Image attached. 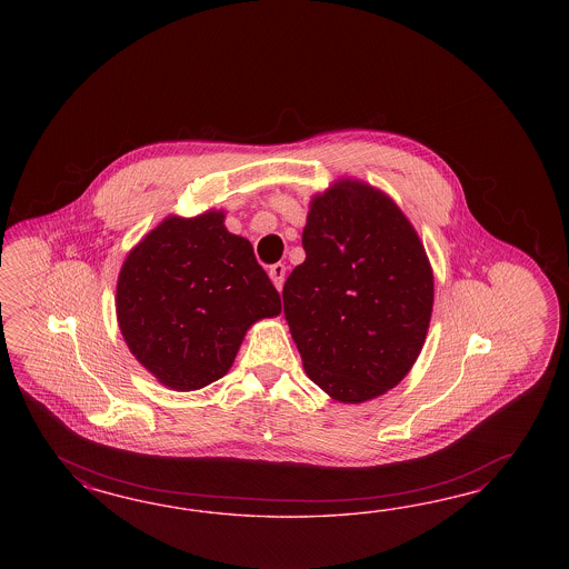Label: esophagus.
Returning a JSON list of instances; mask_svg holds the SVG:
<instances>
[{
	"instance_id": "34e87169",
	"label": "esophagus",
	"mask_w": 569,
	"mask_h": 569,
	"mask_svg": "<svg viewBox=\"0 0 569 569\" xmlns=\"http://www.w3.org/2000/svg\"><path fill=\"white\" fill-rule=\"evenodd\" d=\"M269 277H271V281H273V286H276L277 290L281 292L283 281H286V264H281V262L273 264V267L269 269Z\"/></svg>"
}]
</instances>
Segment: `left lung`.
<instances>
[{
    "label": "left lung",
    "instance_id": "obj_1",
    "mask_svg": "<svg viewBox=\"0 0 569 569\" xmlns=\"http://www.w3.org/2000/svg\"><path fill=\"white\" fill-rule=\"evenodd\" d=\"M302 248L283 315L307 376L345 405L386 395L407 378L430 328L423 241L386 191L342 177L310 198Z\"/></svg>",
    "mask_w": 569,
    "mask_h": 569
}]
</instances>
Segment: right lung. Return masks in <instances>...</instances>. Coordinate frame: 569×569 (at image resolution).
Here are the masks:
<instances>
[{
  "mask_svg": "<svg viewBox=\"0 0 569 569\" xmlns=\"http://www.w3.org/2000/svg\"><path fill=\"white\" fill-rule=\"evenodd\" d=\"M114 302L131 355L177 392L223 378L246 331L281 312L252 243L214 208L169 214L146 233L122 262Z\"/></svg>",
  "mask_w": 569,
  "mask_h": 569,
  "instance_id": "1",
  "label": "right lung"
}]
</instances>
